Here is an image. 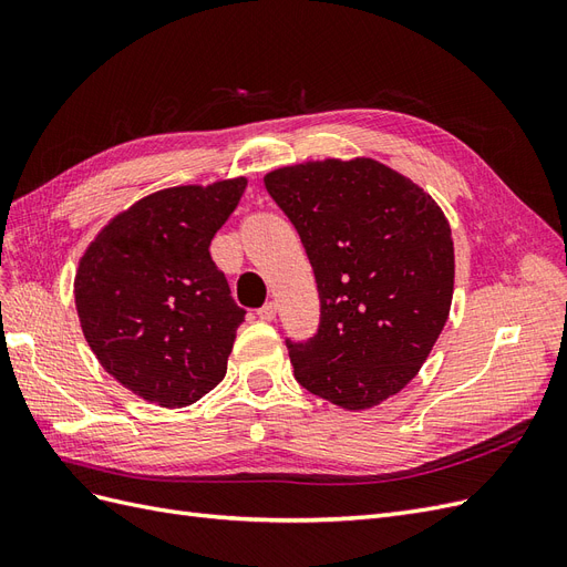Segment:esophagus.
I'll use <instances>...</instances> for the list:
<instances>
[{
  "label": "esophagus",
  "mask_w": 567,
  "mask_h": 567,
  "mask_svg": "<svg viewBox=\"0 0 567 567\" xmlns=\"http://www.w3.org/2000/svg\"><path fill=\"white\" fill-rule=\"evenodd\" d=\"M257 317H260L262 321H274V319H277V305H274V302L262 305L260 310H257Z\"/></svg>",
  "instance_id": "esophagus-1"
}]
</instances>
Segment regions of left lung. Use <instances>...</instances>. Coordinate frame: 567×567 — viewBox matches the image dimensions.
I'll list each match as a JSON object with an SVG mask.
<instances>
[{"label": "left lung", "mask_w": 567, "mask_h": 567, "mask_svg": "<svg viewBox=\"0 0 567 567\" xmlns=\"http://www.w3.org/2000/svg\"><path fill=\"white\" fill-rule=\"evenodd\" d=\"M265 188L296 227L319 290L317 333L286 338L296 381L342 409L381 404L414 379L447 321V219L423 188L369 158L274 169Z\"/></svg>", "instance_id": "1"}]
</instances>
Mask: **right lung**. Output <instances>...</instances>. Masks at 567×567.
Masks as SVG:
<instances>
[{
    "label": "right lung",
    "mask_w": 567,
    "mask_h": 567,
    "mask_svg": "<svg viewBox=\"0 0 567 567\" xmlns=\"http://www.w3.org/2000/svg\"><path fill=\"white\" fill-rule=\"evenodd\" d=\"M246 179L153 194L96 236L80 260L75 307L115 381L167 409L194 404L227 373L246 310L210 257Z\"/></svg>",
    "instance_id": "add662e5"
}]
</instances>
